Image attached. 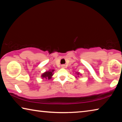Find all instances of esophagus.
<instances>
[{"instance_id": "esophagus-1", "label": "esophagus", "mask_w": 122, "mask_h": 122, "mask_svg": "<svg viewBox=\"0 0 122 122\" xmlns=\"http://www.w3.org/2000/svg\"><path fill=\"white\" fill-rule=\"evenodd\" d=\"M62 67H65V66H64V65H62Z\"/></svg>"}]
</instances>
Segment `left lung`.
<instances>
[{
	"mask_svg": "<svg viewBox=\"0 0 122 122\" xmlns=\"http://www.w3.org/2000/svg\"><path fill=\"white\" fill-rule=\"evenodd\" d=\"M78 74H79V73H78Z\"/></svg>",
	"mask_w": 122,
	"mask_h": 122,
	"instance_id": "left-lung-1",
	"label": "left lung"
}]
</instances>
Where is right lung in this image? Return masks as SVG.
Here are the masks:
<instances>
[{"label":"right lung","mask_w":122,"mask_h":122,"mask_svg":"<svg viewBox=\"0 0 122 122\" xmlns=\"http://www.w3.org/2000/svg\"><path fill=\"white\" fill-rule=\"evenodd\" d=\"M54 71V70H52V71H48L45 72V73H44L42 75V78H45L46 79H50L51 78V76L53 75V72Z\"/></svg>","instance_id":"obj_1"}]
</instances>
